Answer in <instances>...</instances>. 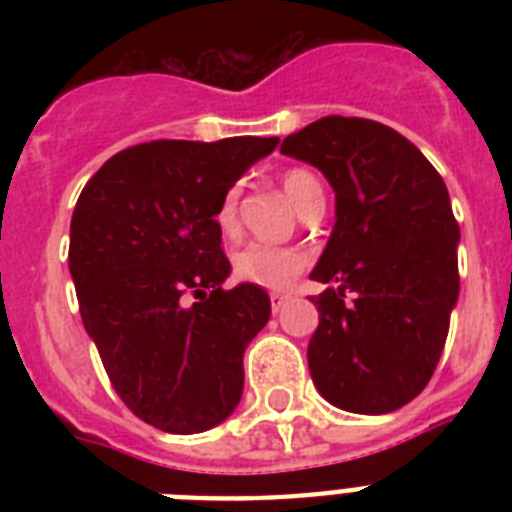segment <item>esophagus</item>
<instances>
[{
  "label": "esophagus",
  "instance_id": "esophagus-1",
  "mask_svg": "<svg viewBox=\"0 0 512 512\" xmlns=\"http://www.w3.org/2000/svg\"><path fill=\"white\" fill-rule=\"evenodd\" d=\"M287 300H289V295H271V311L279 313L281 308L287 305Z\"/></svg>",
  "mask_w": 512,
  "mask_h": 512
}]
</instances>
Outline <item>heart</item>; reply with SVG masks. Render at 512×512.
I'll list each match as a JSON object with an SVG mask.
<instances>
[{
  "instance_id": "heart-1",
  "label": "heart",
  "mask_w": 512,
  "mask_h": 512,
  "mask_svg": "<svg viewBox=\"0 0 512 512\" xmlns=\"http://www.w3.org/2000/svg\"><path fill=\"white\" fill-rule=\"evenodd\" d=\"M284 191L289 193V199L295 201L297 209H303L305 201L316 193H324L316 175H311L308 170H289L284 175ZM215 223L225 233L236 231V225H239V185H231L223 193V199L217 204ZM305 263H308V255L300 249L252 241L233 255V273L241 281H249L257 287L284 289L297 273L303 271Z\"/></svg>"
}]
</instances>
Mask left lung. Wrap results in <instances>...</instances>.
I'll return each instance as SVG.
<instances>
[{
	"label": "left lung",
	"mask_w": 512,
	"mask_h": 512,
	"mask_svg": "<svg viewBox=\"0 0 512 512\" xmlns=\"http://www.w3.org/2000/svg\"><path fill=\"white\" fill-rule=\"evenodd\" d=\"M335 188V228L313 281L308 369L329 404L388 414L436 372L460 295V225L436 167L385 124L324 116L281 143Z\"/></svg>",
	"instance_id": "8db88e82"
}]
</instances>
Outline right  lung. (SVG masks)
<instances>
[{
	"instance_id": "1",
	"label": "right lung",
	"mask_w": 512,
	"mask_h": 512,
	"mask_svg": "<svg viewBox=\"0 0 512 512\" xmlns=\"http://www.w3.org/2000/svg\"><path fill=\"white\" fill-rule=\"evenodd\" d=\"M279 138L151 140L111 156L71 217L68 271L108 380L140 420L177 436L220 425L244 350L271 319L257 284L223 289V193Z\"/></svg>"
}]
</instances>
